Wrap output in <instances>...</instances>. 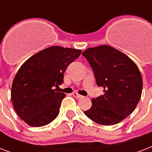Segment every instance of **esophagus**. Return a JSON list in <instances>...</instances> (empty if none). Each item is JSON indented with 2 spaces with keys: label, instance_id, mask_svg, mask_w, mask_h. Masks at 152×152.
Returning a JSON list of instances; mask_svg holds the SVG:
<instances>
[{
  "label": "esophagus",
  "instance_id": "1",
  "mask_svg": "<svg viewBox=\"0 0 152 152\" xmlns=\"http://www.w3.org/2000/svg\"><path fill=\"white\" fill-rule=\"evenodd\" d=\"M72 95H73L74 97H76V99H81V98H83V96L81 95H80V94H78L77 92H76V91H74L73 93H72Z\"/></svg>",
  "mask_w": 152,
  "mask_h": 152
}]
</instances>
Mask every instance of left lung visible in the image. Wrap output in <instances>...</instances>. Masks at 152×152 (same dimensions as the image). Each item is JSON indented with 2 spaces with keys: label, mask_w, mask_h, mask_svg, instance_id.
Here are the masks:
<instances>
[{
  "label": "left lung",
  "mask_w": 152,
  "mask_h": 152,
  "mask_svg": "<svg viewBox=\"0 0 152 152\" xmlns=\"http://www.w3.org/2000/svg\"><path fill=\"white\" fill-rule=\"evenodd\" d=\"M82 54L92 68L98 86L104 95L91 99L92 106L84 113L102 125L121 122L134 111L141 97L143 80L131 58L110 46L87 49Z\"/></svg>",
  "instance_id": "obj_1"
}]
</instances>
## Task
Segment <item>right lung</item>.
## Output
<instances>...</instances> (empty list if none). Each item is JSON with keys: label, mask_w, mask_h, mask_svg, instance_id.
I'll use <instances>...</instances> for the list:
<instances>
[{"label": "right lung", "mask_w": 152, "mask_h": 152, "mask_svg": "<svg viewBox=\"0 0 152 152\" xmlns=\"http://www.w3.org/2000/svg\"><path fill=\"white\" fill-rule=\"evenodd\" d=\"M82 51L53 46L28 58L13 80L11 99L18 116L32 127L48 125L57 118L65 94L56 91L64 72Z\"/></svg>", "instance_id": "right-lung-1"}]
</instances>
